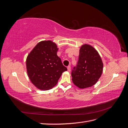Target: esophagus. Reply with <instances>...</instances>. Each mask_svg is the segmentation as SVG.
Returning <instances> with one entry per match:
<instances>
[{
  "mask_svg": "<svg viewBox=\"0 0 128 128\" xmlns=\"http://www.w3.org/2000/svg\"><path fill=\"white\" fill-rule=\"evenodd\" d=\"M67 70H68V72H70V70H71V67H70V66H68Z\"/></svg>",
  "mask_w": 128,
  "mask_h": 128,
  "instance_id": "obj_1",
  "label": "esophagus"
}]
</instances>
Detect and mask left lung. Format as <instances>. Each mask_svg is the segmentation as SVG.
<instances>
[{
	"instance_id": "1",
	"label": "left lung",
	"mask_w": 128,
	"mask_h": 128,
	"mask_svg": "<svg viewBox=\"0 0 128 128\" xmlns=\"http://www.w3.org/2000/svg\"><path fill=\"white\" fill-rule=\"evenodd\" d=\"M103 71V62L98 51L90 45L85 44L80 49L78 60L72 72V81L83 89L98 82Z\"/></svg>"
}]
</instances>
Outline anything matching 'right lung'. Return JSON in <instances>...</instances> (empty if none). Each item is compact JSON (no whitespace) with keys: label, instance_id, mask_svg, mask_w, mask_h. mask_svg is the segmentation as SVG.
<instances>
[{"label":"right lung","instance_id":"obj_1","mask_svg":"<svg viewBox=\"0 0 128 128\" xmlns=\"http://www.w3.org/2000/svg\"><path fill=\"white\" fill-rule=\"evenodd\" d=\"M58 48L51 40H42L34 46L26 59L28 76L32 83L41 90L56 86L67 69L57 56Z\"/></svg>","mask_w":128,"mask_h":128}]
</instances>
